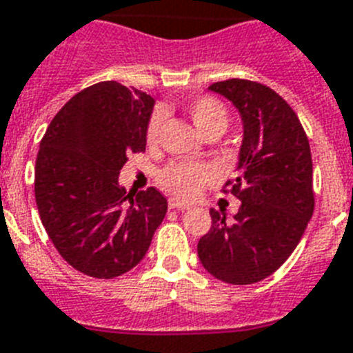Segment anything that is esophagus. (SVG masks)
<instances>
[{
    "label": "esophagus",
    "mask_w": 353,
    "mask_h": 353,
    "mask_svg": "<svg viewBox=\"0 0 353 353\" xmlns=\"http://www.w3.org/2000/svg\"><path fill=\"white\" fill-rule=\"evenodd\" d=\"M168 206H170L172 210H188V208H190L186 203L179 201V199H170V201H168Z\"/></svg>",
    "instance_id": "1"
}]
</instances>
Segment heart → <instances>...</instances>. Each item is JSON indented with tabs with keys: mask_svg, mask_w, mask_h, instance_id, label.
Listing matches in <instances>:
<instances>
[{
	"mask_svg": "<svg viewBox=\"0 0 353 353\" xmlns=\"http://www.w3.org/2000/svg\"><path fill=\"white\" fill-rule=\"evenodd\" d=\"M186 112L190 116L194 127L201 136L210 132H223L228 127V110L216 97H197L186 105ZM163 123L161 112H154L147 127V141L154 143L157 139ZM161 185L181 199L196 197L201 188L216 179V168L203 163H174L161 172Z\"/></svg>",
	"mask_w": 353,
	"mask_h": 353,
	"instance_id": "obj_1",
	"label": "heart"
}]
</instances>
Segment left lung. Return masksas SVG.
<instances>
[{"label": "left lung", "instance_id": "obj_1", "mask_svg": "<svg viewBox=\"0 0 353 353\" xmlns=\"http://www.w3.org/2000/svg\"><path fill=\"white\" fill-rule=\"evenodd\" d=\"M208 90L232 101L241 116L239 176L225 185L241 206L232 221L212 208L197 256L216 279L252 285L290 257L314 214L310 145L296 112L272 88L226 79Z\"/></svg>", "mask_w": 353, "mask_h": 353}]
</instances>
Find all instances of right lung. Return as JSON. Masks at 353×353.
<instances>
[{
  "instance_id": "1",
  "label": "right lung",
  "mask_w": 353,
  "mask_h": 353,
  "mask_svg": "<svg viewBox=\"0 0 353 353\" xmlns=\"http://www.w3.org/2000/svg\"><path fill=\"white\" fill-rule=\"evenodd\" d=\"M154 103L121 83H97L67 101L39 143L37 212L59 256L85 276L132 270L167 214L154 186L132 197L119 185L127 156L147 148Z\"/></svg>"
}]
</instances>
